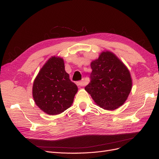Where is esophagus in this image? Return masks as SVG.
<instances>
[{"instance_id": "34e87169", "label": "esophagus", "mask_w": 159, "mask_h": 159, "mask_svg": "<svg viewBox=\"0 0 159 159\" xmlns=\"http://www.w3.org/2000/svg\"><path fill=\"white\" fill-rule=\"evenodd\" d=\"M76 85H77L78 87H82V86H84V80L77 81V82H76Z\"/></svg>"}]
</instances>
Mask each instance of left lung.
<instances>
[{
	"label": "left lung",
	"instance_id": "obj_1",
	"mask_svg": "<svg viewBox=\"0 0 159 159\" xmlns=\"http://www.w3.org/2000/svg\"><path fill=\"white\" fill-rule=\"evenodd\" d=\"M90 82L85 89L97 105L106 110H114L126 101L132 89L129 70L111 52H103L91 64Z\"/></svg>",
	"mask_w": 159,
	"mask_h": 159
}]
</instances>
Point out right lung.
<instances>
[{
	"mask_svg": "<svg viewBox=\"0 0 159 159\" xmlns=\"http://www.w3.org/2000/svg\"><path fill=\"white\" fill-rule=\"evenodd\" d=\"M78 87L66 72L62 58L52 57L41 69L33 85L36 105L45 113L63 112L73 102Z\"/></svg>",
	"mask_w": 159,
	"mask_h": 159,
	"instance_id": "1",
	"label": "right lung"
}]
</instances>
